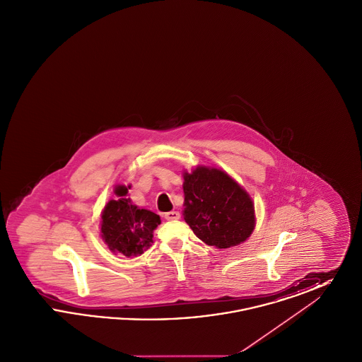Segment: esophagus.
I'll return each mask as SVG.
<instances>
[{"label": "esophagus", "mask_w": 362, "mask_h": 362, "mask_svg": "<svg viewBox=\"0 0 362 362\" xmlns=\"http://www.w3.org/2000/svg\"><path fill=\"white\" fill-rule=\"evenodd\" d=\"M164 218L168 220V221H176V220L180 218V213H179V211H175V210L168 211V213L164 214Z\"/></svg>", "instance_id": "1"}]
</instances>
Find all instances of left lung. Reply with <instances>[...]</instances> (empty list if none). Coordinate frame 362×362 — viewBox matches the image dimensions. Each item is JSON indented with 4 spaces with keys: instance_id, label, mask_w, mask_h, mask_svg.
Instances as JSON below:
<instances>
[{
    "instance_id": "8db88e82",
    "label": "left lung",
    "mask_w": 362,
    "mask_h": 362,
    "mask_svg": "<svg viewBox=\"0 0 362 362\" xmlns=\"http://www.w3.org/2000/svg\"><path fill=\"white\" fill-rule=\"evenodd\" d=\"M183 218L199 240L225 250L247 240L257 224L251 195L230 175L199 164L183 170Z\"/></svg>"
}]
</instances>
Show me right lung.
Instances as JSON below:
<instances>
[{
    "mask_svg": "<svg viewBox=\"0 0 362 362\" xmlns=\"http://www.w3.org/2000/svg\"><path fill=\"white\" fill-rule=\"evenodd\" d=\"M130 186L117 185V199L105 204L100 220V236L108 250L115 255L138 257L153 243V232L161 224L160 216L148 209H141L127 198Z\"/></svg>",
    "mask_w": 362,
    "mask_h": 362,
    "instance_id": "obj_1",
    "label": "right lung"
}]
</instances>
